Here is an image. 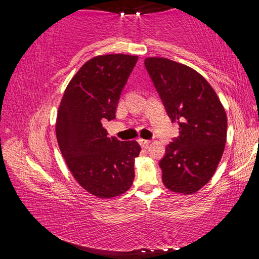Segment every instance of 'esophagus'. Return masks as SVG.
<instances>
[{
  "label": "esophagus",
  "mask_w": 259,
  "mask_h": 259,
  "mask_svg": "<svg viewBox=\"0 0 259 259\" xmlns=\"http://www.w3.org/2000/svg\"><path fill=\"white\" fill-rule=\"evenodd\" d=\"M152 142L150 139H139V144H140V146L142 147H144V148H146V147H148L150 146V144H151Z\"/></svg>",
  "instance_id": "34e87169"
}]
</instances>
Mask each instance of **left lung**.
<instances>
[{
  "instance_id": "8db88e82",
  "label": "left lung",
  "mask_w": 259,
  "mask_h": 259,
  "mask_svg": "<svg viewBox=\"0 0 259 259\" xmlns=\"http://www.w3.org/2000/svg\"><path fill=\"white\" fill-rule=\"evenodd\" d=\"M145 67L169 117L179 125V136L159 163L162 182L170 191L193 194L211 179L224 153L225 109L195 69L162 57L146 58Z\"/></svg>"
}]
</instances>
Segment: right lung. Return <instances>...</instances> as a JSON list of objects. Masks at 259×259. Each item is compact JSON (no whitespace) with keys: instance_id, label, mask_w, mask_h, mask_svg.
<instances>
[{"instance_id":"1","label":"right lung","mask_w":259,"mask_h":259,"mask_svg":"<svg viewBox=\"0 0 259 259\" xmlns=\"http://www.w3.org/2000/svg\"><path fill=\"white\" fill-rule=\"evenodd\" d=\"M137 60L123 54L88 60L69 81L57 114V140L68 169L100 199L123 194L135 178L139 144L109 138L103 121L115 119L121 91Z\"/></svg>"}]
</instances>
